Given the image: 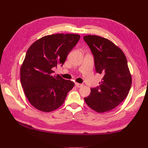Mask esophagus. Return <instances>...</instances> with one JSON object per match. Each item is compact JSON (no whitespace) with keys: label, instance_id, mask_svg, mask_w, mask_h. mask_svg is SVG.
I'll use <instances>...</instances> for the list:
<instances>
[{"label":"esophagus","instance_id":"1","mask_svg":"<svg viewBox=\"0 0 148 148\" xmlns=\"http://www.w3.org/2000/svg\"><path fill=\"white\" fill-rule=\"evenodd\" d=\"M75 85H76V86L77 87V88H81V87H82L83 86V84L78 83H75Z\"/></svg>","mask_w":148,"mask_h":148}]
</instances>
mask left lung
<instances>
[{
    "mask_svg": "<svg viewBox=\"0 0 148 148\" xmlns=\"http://www.w3.org/2000/svg\"><path fill=\"white\" fill-rule=\"evenodd\" d=\"M83 39L93 55L96 72L103 75L100 85L91 89L84 100L97 112L109 111L123 101L131 88L127 58L122 50L108 39L88 35Z\"/></svg>",
    "mask_w": 148,
    "mask_h": 148,
    "instance_id": "8db88e82",
    "label": "left lung"
}]
</instances>
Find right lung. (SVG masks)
<instances>
[{"mask_svg": "<svg viewBox=\"0 0 148 148\" xmlns=\"http://www.w3.org/2000/svg\"><path fill=\"white\" fill-rule=\"evenodd\" d=\"M80 39L77 34H57L36 40L27 50L20 69L22 88L30 103L43 112L60 107L74 83L58 74L53 69L62 66Z\"/></svg>", "mask_w": 148, "mask_h": 148, "instance_id": "right-lung-1", "label": "right lung"}]
</instances>
